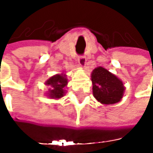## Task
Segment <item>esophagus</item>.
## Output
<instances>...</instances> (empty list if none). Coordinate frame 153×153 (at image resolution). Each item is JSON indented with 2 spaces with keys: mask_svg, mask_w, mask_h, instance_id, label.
I'll return each instance as SVG.
<instances>
[{
  "mask_svg": "<svg viewBox=\"0 0 153 153\" xmlns=\"http://www.w3.org/2000/svg\"><path fill=\"white\" fill-rule=\"evenodd\" d=\"M86 62H87V59L84 56H80L78 57V63H79V65L81 66V67H84L85 65H86Z\"/></svg>",
  "mask_w": 153,
  "mask_h": 153,
  "instance_id": "obj_1",
  "label": "esophagus"
}]
</instances>
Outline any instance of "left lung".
<instances>
[{"label": "left lung", "instance_id": "obj_1", "mask_svg": "<svg viewBox=\"0 0 153 153\" xmlns=\"http://www.w3.org/2000/svg\"><path fill=\"white\" fill-rule=\"evenodd\" d=\"M93 95L103 105H112L120 102L123 97L125 87L122 81L104 67H97L91 74Z\"/></svg>", "mask_w": 153, "mask_h": 153}]
</instances>
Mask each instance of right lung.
<instances>
[{"label":"right lung","mask_w":153,"mask_h":153,"mask_svg":"<svg viewBox=\"0 0 153 153\" xmlns=\"http://www.w3.org/2000/svg\"><path fill=\"white\" fill-rule=\"evenodd\" d=\"M68 83V80L66 79L65 74H56L54 76L50 77L46 82L47 86H49L50 88L48 89V92L47 93V96L50 98L58 99L65 96V87H66Z\"/></svg>","instance_id":"obj_1"}]
</instances>
